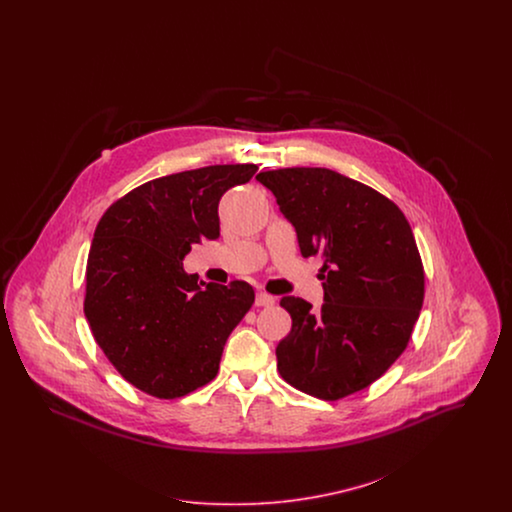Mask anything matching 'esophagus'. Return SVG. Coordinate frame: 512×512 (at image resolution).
Instances as JSON below:
<instances>
[{
    "instance_id": "1",
    "label": "esophagus",
    "mask_w": 512,
    "mask_h": 512,
    "mask_svg": "<svg viewBox=\"0 0 512 512\" xmlns=\"http://www.w3.org/2000/svg\"><path fill=\"white\" fill-rule=\"evenodd\" d=\"M255 305L257 307H272L274 305V297L268 295V293L259 292L257 297H255Z\"/></svg>"
}]
</instances>
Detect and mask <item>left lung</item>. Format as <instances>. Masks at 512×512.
I'll return each instance as SVG.
<instances>
[{
	"label": "left lung",
	"instance_id": "left-lung-1",
	"mask_svg": "<svg viewBox=\"0 0 512 512\" xmlns=\"http://www.w3.org/2000/svg\"><path fill=\"white\" fill-rule=\"evenodd\" d=\"M292 222L303 257L320 255L324 303L280 305L292 330L276 347L280 376L336 401L365 390L405 351L424 301L413 230L388 197L340 172L293 167L257 174Z\"/></svg>",
	"mask_w": 512,
	"mask_h": 512
}]
</instances>
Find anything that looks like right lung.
<instances>
[{"label":"right lung","mask_w":512,"mask_h":512,"mask_svg":"<svg viewBox=\"0 0 512 512\" xmlns=\"http://www.w3.org/2000/svg\"><path fill=\"white\" fill-rule=\"evenodd\" d=\"M257 165H213L138 186L101 217L86 267L84 315L122 378L176 399L219 372L230 332L255 301L253 288L199 282L182 261L220 236L219 201Z\"/></svg>","instance_id":"add662e5"}]
</instances>
